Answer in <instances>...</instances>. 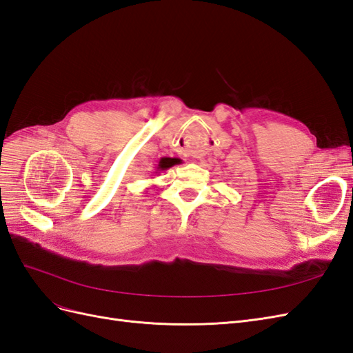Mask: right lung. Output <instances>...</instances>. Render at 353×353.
Returning <instances> with one entry per match:
<instances>
[{"instance_id":"add662e5","label":"right lung","mask_w":353,"mask_h":353,"mask_svg":"<svg viewBox=\"0 0 353 353\" xmlns=\"http://www.w3.org/2000/svg\"><path fill=\"white\" fill-rule=\"evenodd\" d=\"M170 166H174V160H170V159H168V157H162V159H160V162H159L157 168H156V172H154V174H157L159 170H166V169L170 168Z\"/></svg>"}]
</instances>
